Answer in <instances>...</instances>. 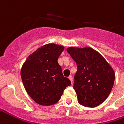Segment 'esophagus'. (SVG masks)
<instances>
[{
    "mask_svg": "<svg viewBox=\"0 0 124 124\" xmlns=\"http://www.w3.org/2000/svg\"><path fill=\"white\" fill-rule=\"evenodd\" d=\"M68 78H69V79L70 80L71 83H73V77H72V76H71V75H70V77H69Z\"/></svg>",
    "mask_w": 124,
    "mask_h": 124,
    "instance_id": "esophagus-1",
    "label": "esophagus"
}]
</instances>
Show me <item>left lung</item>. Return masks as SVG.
Wrapping results in <instances>:
<instances>
[{
  "instance_id": "1",
  "label": "left lung",
  "mask_w": 124,
  "mask_h": 124,
  "mask_svg": "<svg viewBox=\"0 0 124 124\" xmlns=\"http://www.w3.org/2000/svg\"><path fill=\"white\" fill-rule=\"evenodd\" d=\"M67 51L76 62L73 88L79 103L95 107L106 100L115 79L113 69L98 52L90 47H69Z\"/></svg>"
}]
</instances>
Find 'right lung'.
Returning a JSON list of instances; mask_svg holds the SVG:
<instances>
[{
	"label": "right lung",
	"mask_w": 124,
	"mask_h": 124,
	"mask_svg": "<svg viewBox=\"0 0 124 124\" xmlns=\"http://www.w3.org/2000/svg\"><path fill=\"white\" fill-rule=\"evenodd\" d=\"M64 49L62 45L46 44L28 56L23 65L21 76L24 88L41 105L56 103L65 88L71 85L70 80L64 77L58 63Z\"/></svg>",
	"instance_id": "obj_1"
}]
</instances>
